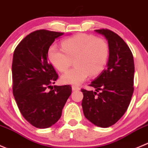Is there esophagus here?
<instances>
[{
	"instance_id": "obj_1",
	"label": "esophagus",
	"mask_w": 148,
	"mask_h": 148,
	"mask_svg": "<svg viewBox=\"0 0 148 148\" xmlns=\"http://www.w3.org/2000/svg\"><path fill=\"white\" fill-rule=\"evenodd\" d=\"M71 89H72L73 91H76V90H79V87H77V86H74L73 85L72 87H71Z\"/></svg>"
}]
</instances>
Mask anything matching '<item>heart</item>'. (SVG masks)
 <instances>
[{"label":"heart","mask_w":148,"mask_h":148,"mask_svg":"<svg viewBox=\"0 0 148 148\" xmlns=\"http://www.w3.org/2000/svg\"><path fill=\"white\" fill-rule=\"evenodd\" d=\"M62 48L56 44L50 45L47 56L51 64L59 71L68 69L74 59L75 67L61 76V82L65 84H82L89 75L100 74L107 64L109 47L107 42L101 38H96L91 34H75L64 40Z\"/></svg>","instance_id":"heart-1"}]
</instances>
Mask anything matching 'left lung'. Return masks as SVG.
Returning <instances> with one entry per match:
<instances>
[{"label":"left lung","mask_w":148,"mask_h":148,"mask_svg":"<svg viewBox=\"0 0 148 148\" xmlns=\"http://www.w3.org/2000/svg\"><path fill=\"white\" fill-rule=\"evenodd\" d=\"M95 31L107 40L108 61L106 69L90 84L95 91L81 90L84 95L82 106L87 119L95 126L106 128L123 116L131 101L134 92V58L128 45L118 34L106 29Z\"/></svg>","instance_id":"obj_1"}]
</instances>
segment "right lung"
Returning a JSON list of instances; mask_svg holds the SVG:
<instances>
[{
  "mask_svg": "<svg viewBox=\"0 0 148 148\" xmlns=\"http://www.w3.org/2000/svg\"><path fill=\"white\" fill-rule=\"evenodd\" d=\"M63 34L37 30L25 37L14 53V98L24 118L37 128H48L58 121L71 93L70 85H54L53 90H47L58 77L48 61L47 51L55 40Z\"/></svg>",
  "mask_w": 148,
  "mask_h": 148,
  "instance_id": "add662e5",
  "label": "right lung"
}]
</instances>
